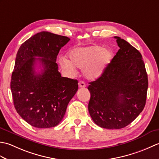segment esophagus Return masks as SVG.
<instances>
[{"label":"esophagus","mask_w":159,"mask_h":159,"mask_svg":"<svg viewBox=\"0 0 159 159\" xmlns=\"http://www.w3.org/2000/svg\"><path fill=\"white\" fill-rule=\"evenodd\" d=\"M79 87H80V88H83V87H85V82L82 81V80H80V81H79Z\"/></svg>","instance_id":"esophagus-1"}]
</instances>
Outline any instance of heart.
I'll return each mask as SVG.
<instances>
[{
	"label": "heart",
	"mask_w": 159,
	"mask_h": 159,
	"mask_svg": "<svg viewBox=\"0 0 159 159\" xmlns=\"http://www.w3.org/2000/svg\"><path fill=\"white\" fill-rule=\"evenodd\" d=\"M67 57L69 60H59L61 67L66 72L74 74L78 67L83 69L84 77L93 80L103 74L112 59V52L101 46L93 45L74 48L67 53Z\"/></svg>",
	"instance_id": "1"
}]
</instances>
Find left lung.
Masks as SVG:
<instances>
[{
    "label": "left lung",
    "mask_w": 159,
    "mask_h": 159,
    "mask_svg": "<svg viewBox=\"0 0 159 159\" xmlns=\"http://www.w3.org/2000/svg\"><path fill=\"white\" fill-rule=\"evenodd\" d=\"M120 49L98 79L89 83L88 110L96 124L107 129L128 126L144 109L148 87L142 55L120 37Z\"/></svg>",
    "instance_id": "left-lung-1"
}]
</instances>
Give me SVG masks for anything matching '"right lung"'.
<instances>
[{
	"mask_svg": "<svg viewBox=\"0 0 159 159\" xmlns=\"http://www.w3.org/2000/svg\"><path fill=\"white\" fill-rule=\"evenodd\" d=\"M70 40L42 31L24 42L17 52L11 80L13 104L20 116L33 126L58 125L79 88L77 80L61 77L56 63L60 49ZM38 61L43 69L37 73Z\"/></svg>",
	"mask_w": 159,
	"mask_h": 159,
	"instance_id": "add662e5",
	"label": "right lung"
}]
</instances>
